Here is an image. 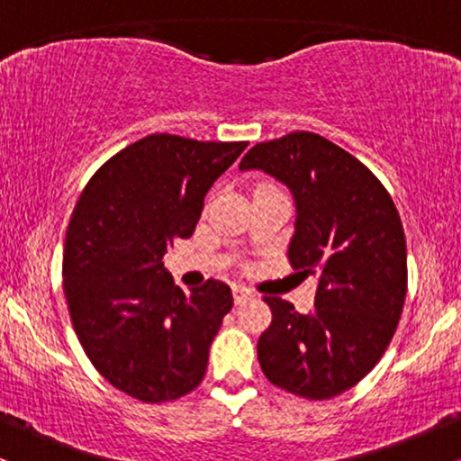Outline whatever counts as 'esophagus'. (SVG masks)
Here are the masks:
<instances>
[{
	"instance_id": "obj_1",
	"label": "esophagus",
	"mask_w": 461,
	"mask_h": 461,
	"mask_svg": "<svg viewBox=\"0 0 461 461\" xmlns=\"http://www.w3.org/2000/svg\"><path fill=\"white\" fill-rule=\"evenodd\" d=\"M231 293H234V303L236 305L245 303V301H249V299L253 297L251 290L245 288V285H234V288H231Z\"/></svg>"
}]
</instances>
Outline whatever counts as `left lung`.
I'll return each mask as SVG.
<instances>
[{
  "instance_id": "obj_1",
  "label": "left lung",
  "mask_w": 461,
  "mask_h": 461,
  "mask_svg": "<svg viewBox=\"0 0 461 461\" xmlns=\"http://www.w3.org/2000/svg\"><path fill=\"white\" fill-rule=\"evenodd\" d=\"M251 168L293 193L288 260L319 279L308 314L264 297L273 321L258 340V359L277 388L331 399L366 377L393 340L407 293L403 225L382 182L312 131L251 147L240 171Z\"/></svg>"
}]
</instances>
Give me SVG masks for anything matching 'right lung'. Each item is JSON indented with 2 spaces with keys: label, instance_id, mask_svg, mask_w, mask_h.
<instances>
[{
  "label": "right lung",
  "instance_id": "right-lung-1",
  "mask_svg": "<svg viewBox=\"0 0 461 461\" xmlns=\"http://www.w3.org/2000/svg\"><path fill=\"white\" fill-rule=\"evenodd\" d=\"M249 142L151 134L99 168L79 194L65 240V297L93 366L145 403L188 394L231 310L230 285L184 293L164 253L190 238L203 199Z\"/></svg>",
  "mask_w": 461,
  "mask_h": 461
}]
</instances>
